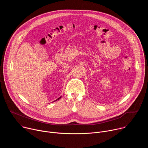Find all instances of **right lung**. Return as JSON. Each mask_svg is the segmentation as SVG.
I'll list each match as a JSON object with an SVG mask.
<instances>
[{"label":"right lung","mask_w":148,"mask_h":148,"mask_svg":"<svg viewBox=\"0 0 148 148\" xmlns=\"http://www.w3.org/2000/svg\"><path fill=\"white\" fill-rule=\"evenodd\" d=\"M61 98V97H59V98H57V99H56V100H55V101H57V100H58V99H60V98ZM54 101H53V102H54Z\"/></svg>","instance_id":"obj_1"}]
</instances>
